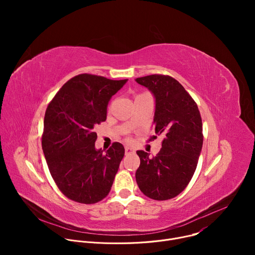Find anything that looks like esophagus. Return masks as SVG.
Wrapping results in <instances>:
<instances>
[{
	"mask_svg": "<svg viewBox=\"0 0 255 255\" xmlns=\"http://www.w3.org/2000/svg\"><path fill=\"white\" fill-rule=\"evenodd\" d=\"M135 153V150L131 147H125V154L126 155H130V154H133Z\"/></svg>",
	"mask_w": 255,
	"mask_h": 255,
	"instance_id": "34e87169",
	"label": "esophagus"
}]
</instances>
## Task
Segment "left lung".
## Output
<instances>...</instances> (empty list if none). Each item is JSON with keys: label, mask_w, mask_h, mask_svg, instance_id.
I'll return each instance as SVG.
<instances>
[{"label": "left lung", "mask_w": 255, "mask_h": 255, "mask_svg": "<svg viewBox=\"0 0 255 255\" xmlns=\"http://www.w3.org/2000/svg\"><path fill=\"white\" fill-rule=\"evenodd\" d=\"M135 81L153 94L155 133L164 135L155 156L137 151L140 166L136 183L146 197L169 200L187 188L197 168L203 146L200 111L185 88L169 76L151 75Z\"/></svg>", "instance_id": "8db88e82"}]
</instances>
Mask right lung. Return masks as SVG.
Listing matches in <instances>:
<instances>
[{
	"label": "right lung",
	"instance_id": "add662e5",
	"mask_svg": "<svg viewBox=\"0 0 255 255\" xmlns=\"http://www.w3.org/2000/svg\"><path fill=\"white\" fill-rule=\"evenodd\" d=\"M128 80L82 74L67 81L48 104L42 149L60 192L81 204H95L111 190L124 146L95 148V127L107 119L109 101Z\"/></svg>",
	"mask_w": 255,
	"mask_h": 255
}]
</instances>
